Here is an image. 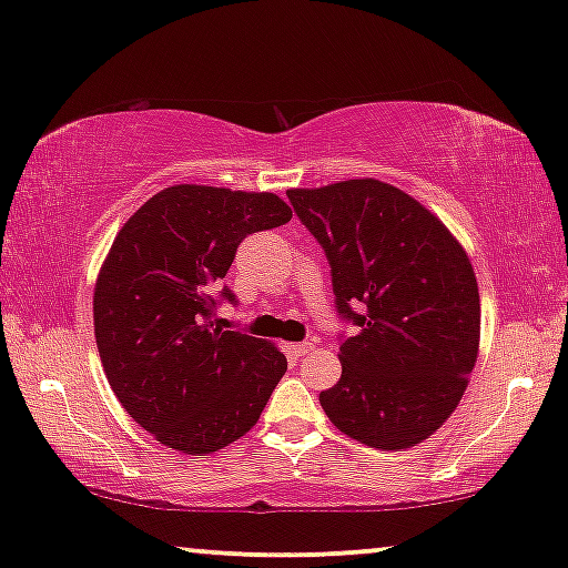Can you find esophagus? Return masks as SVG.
Instances as JSON below:
<instances>
[{"label":"esophagus","instance_id":"obj_1","mask_svg":"<svg viewBox=\"0 0 568 568\" xmlns=\"http://www.w3.org/2000/svg\"><path fill=\"white\" fill-rule=\"evenodd\" d=\"M310 352H313V344H310V341H300V344H292L290 346V354L297 356V359H300V356L310 354Z\"/></svg>","mask_w":568,"mask_h":568}]
</instances>
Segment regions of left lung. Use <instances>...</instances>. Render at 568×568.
<instances>
[{"label": "left lung", "mask_w": 568, "mask_h": 568, "mask_svg": "<svg viewBox=\"0 0 568 568\" xmlns=\"http://www.w3.org/2000/svg\"><path fill=\"white\" fill-rule=\"evenodd\" d=\"M331 266L341 379L321 393L333 426L362 445L432 437L476 367L480 300L468 255L437 216L375 178L286 191Z\"/></svg>", "instance_id": "left-lung-1"}]
</instances>
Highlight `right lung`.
I'll return each mask as SVG.
<instances>
[{
    "instance_id": "1",
    "label": "right lung",
    "mask_w": 568,
    "mask_h": 568,
    "mask_svg": "<svg viewBox=\"0 0 568 568\" xmlns=\"http://www.w3.org/2000/svg\"><path fill=\"white\" fill-rule=\"evenodd\" d=\"M274 193L173 185L113 240L95 284V341L115 398L165 447L209 455L255 426L286 372L266 341L214 325L247 235L282 227Z\"/></svg>"
}]
</instances>
